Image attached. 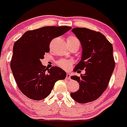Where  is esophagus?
<instances>
[{
	"instance_id": "esophagus-1",
	"label": "esophagus",
	"mask_w": 127,
	"mask_h": 127,
	"mask_svg": "<svg viewBox=\"0 0 127 127\" xmlns=\"http://www.w3.org/2000/svg\"><path fill=\"white\" fill-rule=\"evenodd\" d=\"M66 79H70V74L69 73H67V75H66Z\"/></svg>"
}]
</instances>
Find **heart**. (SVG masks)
I'll return each instance as SVG.
<instances>
[{
  "instance_id": "b5f03b06",
  "label": "heart",
  "mask_w": 127,
  "mask_h": 127,
  "mask_svg": "<svg viewBox=\"0 0 127 127\" xmlns=\"http://www.w3.org/2000/svg\"><path fill=\"white\" fill-rule=\"evenodd\" d=\"M67 40V42H74V41L79 42L78 40L74 36L68 37ZM72 62L71 61L65 60V59H60V60H59L57 62V65L59 67H60L64 69H66V70L70 69V67L72 66Z\"/></svg>"
}]
</instances>
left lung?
I'll return each mask as SVG.
<instances>
[{"mask_svg":"<svg viewBox=\"0 0 127 127\" xmlns=\"http://www.w3.org/2000/svg\"><path fill=\"white\" fill-rule=\"evenodd\" d=\"M81 42V60L76 65L74 71L85 73L79 77L72 76L77 81L79 89L70 96L80 104L90 102L101 96L108 86L115 67L113 55V46L100 32L86 28H74L72 30Z\"/></svg>","mask_w":127,"mask_h":127,"instance_id":"1","label":"left lung"}]
</instances>
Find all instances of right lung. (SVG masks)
<instances>
[{"mask_svg": "<svg viewBox=\"0 0 127 127\" xmlns=\"http://www.w3.org/2000/svg\"><path fill=\"white\" fill-rule=\"evenodd\" d=\"M72 28L48 26L26 32L13 46L11 69L20 91L34 100L50 95L55 83L64 79L66 72L60 67L46 69L41 60L50 51V44Z\"/></svg>", "mask_w": 127, "mask_h": 127, "instance_id": "1", "label": "right lung"}]
</instances>
